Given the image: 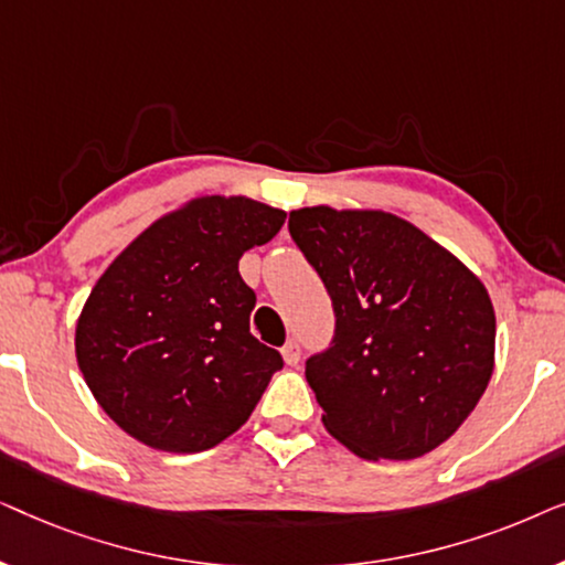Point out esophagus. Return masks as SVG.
Listing matches in <instances>:
<instances>
[{"instance_id":"obj_1","label":"esophagus","mask_w":565,"mask_h":565,"mask_svg":"<svg viewBox=\"0 0 565 565\" xmlns=\"http://www.w3.org/2000/svg\"><path fill=\"white\" fill-rule=\"evenodd\" d=\"M282 360H285V365H290V367H296L300 362V344L296 342V339H290V342L282 347Z\"/></svg>"}]
</instances>
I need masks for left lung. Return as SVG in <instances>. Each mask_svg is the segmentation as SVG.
Wrapping results in <instances>:
<instances>
[{
  "label": "left lung",
  "instance_id": "1",
  "mask_svg": "<svg viewBox=\"0 0 565 565\" xmlns=\"http://www.w3.org/2000/svg\"><path fill=\"white\" fill-rule=\"evenodd\" d=\"M288 228L337 319L331 344L306 360L323 427L367 460L431 452L491 381L497 319L483 282L391 213L300 207Z\"/></svg>",
  "mask_w": 565,
  "mask_h": 565
}]
</instances>
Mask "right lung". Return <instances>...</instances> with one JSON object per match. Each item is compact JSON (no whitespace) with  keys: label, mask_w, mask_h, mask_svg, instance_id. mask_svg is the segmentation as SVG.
I'll list each match as a JSON object with an SVG mask.
<instances>
[{"label":"right lung","mask_w":565,"mask_h":565,"mask_svg":"<svg viewBox=\"0 0 565 565\" xmlns=\"http://www.w3.org/2000/svg\"><path fill=\"white\" fill-rule=\"evenodd\" d=\"M249 198H198L143 231L92 288L76 362L122 431L167 452H203L249 419L280 352L249 331L257 303L238 259L282 228Z\"/></svg>","instance_id":"1"}]
</instances>
